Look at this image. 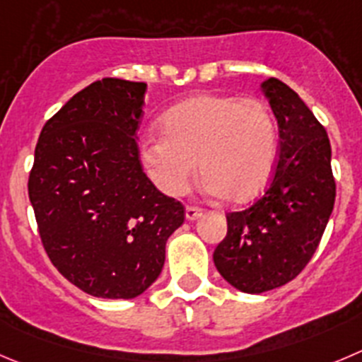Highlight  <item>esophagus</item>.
I'll list each match as a JSON object with an SVG mask.
<instances>
[{"mask_svg":"<svg viewBox=\"0 0 362 362\" xmlns=\"http://www.w3.org/2000/svg\"><path fill=\"white\" fill-rule=\"evenodd\" d=\"M185 213H187L188 220H195L202 215V209L197 208V206H187V211Z\"/></svg>","mask_w":362,"mask_h":362,"instance_id":"34e87169","label":"esophagus"}]
</instances>
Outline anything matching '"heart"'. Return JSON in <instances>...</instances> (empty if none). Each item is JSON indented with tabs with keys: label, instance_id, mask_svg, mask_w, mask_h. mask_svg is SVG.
I'll return each mask as SVG.
<instances>
[{
	"label": "heart",
	"instance_id": "heart-1",
	"mask_svg": "<svg viewBox=\"0 0 362 362\" xmlns=\"http://www.w3.org/2000/svg\"><path fill=\"white\" fill-rule=\"evenodd\" d=\"M161 132L144 136L140 158L163 194L181 197L197 177L229 202L252 201L263 192L277 160V124L264 101L201 94L172 106Z\"/></svg>",
	"mask_w": 362,
	"mask_h": 362
}]
</instances>
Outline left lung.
Wrapping results in <instances>:
<instances>
[{
    "label": "left lung",
    "instance_id": "obj_1",
    "mask_svg": "<svg viewBox=\"0 0 362 362\" xmlns=\"http://www.w3.org/2000/svg\"><path fill=\"white\" fill-rule=\"evenodd\" d=\"M279 126V160L267 192L227 213V235L213 252L216 270L243 293L293 281L311 261L336 199L330 142L305 103L277 78L261 83Z\"/></svg>",
    "mask_w": 362,
    "mask_h": 362
}]
</instances>
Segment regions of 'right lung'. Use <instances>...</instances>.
Here are the masks:
<instances>
[{"mask_svg":"<svg viewBox=\"0 0 362 362\" xmlns=\"http://www.w3.org/2000/svg\"><path fill=\"white\" fill-rule=\"evenodd\" d=\"M146 83L103 78L72 95L40 132L28 179L46 254L92 297L135 298L161 274L185 208L139 158Z\"/></svg>","mask_w":362,"mask_h":362,"instance_id":"1","label":"right lung"}]
</instances>
